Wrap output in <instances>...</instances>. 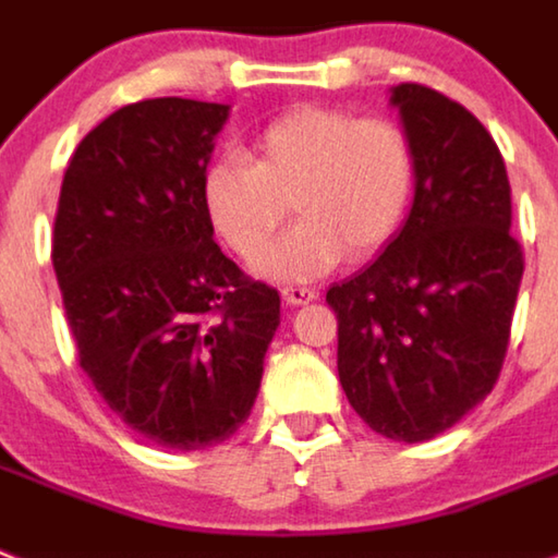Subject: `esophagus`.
Listing matches in <instances>:
<instances>
[{
    "label": "esophagus",
    "mask_w": 558,
    "mask_h": 558,
    "mask_svg": "<svg viewBox=\"0 0 558 558\" xmlns=\"http://www.w3.org/2000/svg\"><path fill=\"white\" fill-rule=\"evenodd\" d=\"M280 298L287 306H306L317 298L315 289H306V287H283L280 289Z\"/></svg>",
    "instance_id": "esophagus-1"
}]
</instances>
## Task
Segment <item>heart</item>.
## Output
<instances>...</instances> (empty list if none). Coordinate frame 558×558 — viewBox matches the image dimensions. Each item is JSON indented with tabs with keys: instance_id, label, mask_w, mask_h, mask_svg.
<instances>
[{
	"instance_id": "1",
	"label": "heart",
	"mask_w": 558,
	"mask_h": 558,
	"mask_svg": "<svg viewBox=\"0 0 558 558\" xmlns=\"http://www.w3.org/2000/svg\"><path fill=\"white\" fill-rule=\"evenodd\" d=\"M414 190V149L400 124L357 119L335 107H294L271 119L250 147V161L223 156L201 181L215 235L241 257H255L286 217L302 218L255 260L271 280L306 283L343 255L366 257L400 229Z\"/></svg>"
}]
</instances>
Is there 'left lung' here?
Returning <instances> with one entry per match:
<instances>
[{
  "mask_svg": "<svg viewBox=\"0 0 558 558\" xmlns=\"http://www.w3.org/2000/svg\"><path fill=\"white\" fill-rule=\"evenodd\" d=\"M391 105L414 149L409 221L326 303L351 409L383 437L423 442L499 380L525 257L502 153L474 112L411 82Z\"/></svg>",
  "mask_w": 558,
  "mask_h": 558,
  "instance_id": "obj_1",
  "label": "left lung"
}]
</instances>
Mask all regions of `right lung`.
Returning a JSON list of instances; mask_svg holds the SVG:
<instances>
[{
  "mask_svg": "<svg viewBox=\"0 0 558 558\" xmlns=\"http://www.w3.org/2000/svg\"><path fill=\"white\" fill-rule=\"evenodd\" d=\"M227 105L147 98L84 135L64 172L53 269L78 366L135 434L204 451L255 405L278 289L213 241L201 201Z\"/></svg>",
  "mask_w": 558,
  "mask_h": 558,
  "instance_id": "add662e5",
  "label": "right lung"
}]
</instances>
